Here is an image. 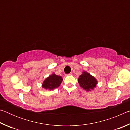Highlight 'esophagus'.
Listing matches in <instances>:
<instances>
[{
	"label": "esophagus",
	"mask_w": 130,
	"mask_h": 130,
	"mask_svg": "<svg viewBox=\"0 0 130 130\" xmlns=\"http://www.w3.org/2000/svg\"><path fill=\"white\" fill-rule=\"evenodd\" d=\"M68 76H71V75H72V73H69V74H68Z\"/></svg>",
	"instance_id": "esophagus-1"
}]
</instances>
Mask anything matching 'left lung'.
<instances>
[{"mask_svg":"<svg viewBox=\"0 0 130 130\" xmlns=\"http://www.w3.org/2000/svg\"><path fill=\"white\" fill-rule=\"evenodd\" d=\"M78 83L82 88L88 92L93 90L98 85L97 79L86 71L83 72L78 77Z\"/></svg>","mask_w":130,"mask_h":130,"instance_id":"left-lung-1","label":"left lung"}]
</instances>
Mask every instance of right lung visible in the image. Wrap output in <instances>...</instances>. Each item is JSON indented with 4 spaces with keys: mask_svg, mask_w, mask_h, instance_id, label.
Returning a JSON list of instances; mask_svg holds the SVG:
<instances>
[{
    "mask_svg": "<svg viewBox=\"0 0 130 130\" xmlns=\"http://www.w3.org/2000/svg\"><path fill=\"white\" fill-rule=\"evenodd\" d=\"M62 80L63 79L62 77L56 75L55 73H53L49 77L45 79L42 84V87L46 90L53 91L60 87Z\"/></svg>",
    "mask_w": 130,
    "mask_h": 130,
    "instance_id": "add662e5",
    "label": "right lung"
}]
</instances>
